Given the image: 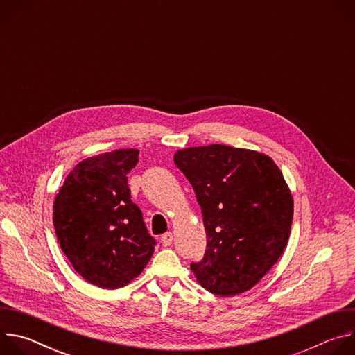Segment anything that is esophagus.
<instances>
[{"mask_svg":"<svg viewBox=\"0 0 355 355\" xmlns=\"http://www.w3.org/2000/svg\"><path fill=\"white\" fill-rule=\"evenodd\" d=\"M171 243H173V233H170V232L164 233V234L162 236V244H163L164 247H168Z\"/></svg>","mask_w":355,"mask_h":355,"instance_id":"1","label":"esophagus"}]
</instances>
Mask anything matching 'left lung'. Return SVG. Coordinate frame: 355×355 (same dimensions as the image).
Listing matches in <instances>:
<instances>
[{"mask_svg":"<svg viewBox=\"0 0 355 355\" xmlns=\"http://www.w3.org/2000/svg\"><path fill=\"white\" fill-rule=\"evenodd\" d=\"M174 163L192 185L207 232L198 282L218 296L254 286L286 247L293 199L271 157L211 144L178 150Z\"/></svg>","mask_w":355,"mask_h":355,"instance_id":"8db88e82","label":"left lung"}]
</instances>
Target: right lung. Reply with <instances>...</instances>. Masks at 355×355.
<instances>
[{"instance_id":"right-lung-1","label":"right lung","mask_w":355,"mask_h":355,"mask_svg":"<svg viewBox=\"0 0 355 355\" xmlns=\"http://www.w3.org/2000/svg\"><path fill=\"white\" fill-rule=\"evenodd\" d=\"M139 150L122 148L89 157L67 175L56 195L53 223L60 247L89 284L116 289L150 261L156 240L130 199L128 174Z\"/></svg>"}]
</instances>
